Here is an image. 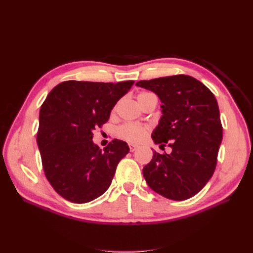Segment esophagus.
<instances>
[{"label":"esophagus","mask_w":253,"mask_h":253,"mask_svg":"<svg viewBox=\"0 0 253 253\" xmlns=\"http://www.w3.org/2000/svg\"><path fill=\"white\" fill-rule=\"evenodd\" d=\"M128 148H129V151L134 152V151H136L137 149H138V145H136V144H129Z\"/></svg>","instance_id":"esophagus-1"}]
</instances>
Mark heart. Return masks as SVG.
<instances>
[{
    "label": "heart",
    "instance_id": "heart-1",
    "mask_svg": "<svg viewBox=\"0 0 253 253\" xmlns=\"http://www.w3.org/2000/svg\"><path fill=\"white\" fill-rule=\"evenodd\" d=\"M150 96H154V95L151 93H140L138 97H137L138 98V102L141 103L143 99ZM116 133L119 138L124 139L127 142L136 143V142L141 141L144 138V136L148 133V127L145 126L137 125V124H125L117 128Z\"/></svg>",
    "mask_w": 253,
    "mask_h": 253
}]
</instances>
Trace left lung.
<instances>
[{"mask_svg":"<svg viewBox=\"0 0 253 253\" xmlns=\"http://www.w3.org/2000/svg\"><path fill=\"white\" fill-rule=\"evenodd\" d=\"M136 85L159 97L163 116L152 139L172 148L170 154L153 152L143 177L162 196L188 200L206 186L216 167L223 139L216 99L205 84L187 75L138 81Z\"/></svg>","mask_w":253,"mask_h":253,"instance_id":"8db88e82","label":"left lung"}]
</instances>
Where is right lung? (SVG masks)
I'll return each mask as SVG.
<instances>
[{"label": "right lung", "mask_w": 253, "mask_h": 253, "mask_svg": "<svg viewBox=\"0 0 253 253\" xmlns=\"http://www.w3.org/2000/svg\"><path fill=\"white\" fill-rule=\"evenodd\" d=\"M134 81H64L53 87L40 109L37 142L43 170L56 192L76 204L88 203L109 189L117 165L129 151L114 139L101 150L93 131L101 127Z\"/></svg>", "instance_id": "right-lung-1"}]
</instances>
